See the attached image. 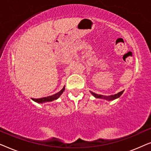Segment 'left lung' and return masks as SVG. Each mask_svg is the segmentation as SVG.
I'll list each match as a JSON object with an SVG mask.
<instances>
[{
	"mask_svg": "<svg viewBox=\"0 0 151 151\" xmlns=\"http://www.w3.org/2000/svg\"><path fill=\"white\" fill-rule=\"evenodd\" d=\"M124 91H120L117 94H115V95H112V96H102V95H98L97 93H95L91 91V93L93 95V96L96 97V98H101V99H104V100H115V99L116 98H118L119 97L121 96V95L123 93Z\"/></svg>",
	"mask_w": 151,
	"mask_h": 151,
	"instance_id": "obj_1",
	"label": "left lung"
}]
</instances>
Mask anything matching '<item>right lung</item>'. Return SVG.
<instances>
[{
  "instance_id": "1",
  "label": "right lung",
  "mask_w": 151,
  "mask_h": 151,
  "mask_svg": "<svg viewBox=\"0 0 151 151\" xmlns=\"http://www.w3.org/2000/svg\"><path fill=\"white\" fill-rule=\"evenodd\" d=\"M65 86H64L63 89H62L60 91L58 92L57 93H55L53 96H48V97H45V98H38V99H33V100H34L35 102H38V103H43V102H51V101L56 100L60 96V95L63 93V92L65 91Z\"/></svg>"
}]
</instances>
